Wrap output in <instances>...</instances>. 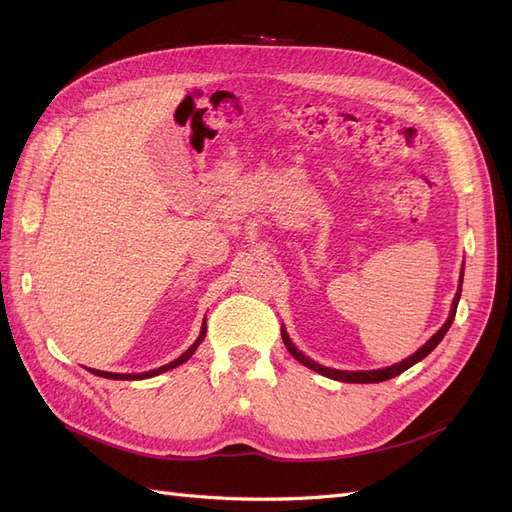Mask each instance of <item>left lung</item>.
<instances>
[{
    "instance_id": "8db88e82",
    "label": "left lung",
    "mask_w": 512,
    "mask_h": 512,
    "mask_svg": "<svg viewBox=\"0 0 512 512\" xmlns=\"http://www.w3.org/2000/svg\"><path fill=\"white\" fill-rule=\"evenodd\" d=\"M461 282H463V271H461V280H459V290H457L455 299H453L451 314H448V318H446V322L440 327V331L433 333V335L427 339V342H425V346L418 348L412 356H408V359H404L401 363H395V365H391V367L371 369V371H342V369H331V367H324V365H320V363H316V361H312V359H307V356H305L301 350L294 348V344L290 342V337H288V333L284 331V327H282V339H284V344H286L288 352L294 356V359H297L299 363H303L305 367L318 371V374L327 376V378H333V380H339V382H356V384H374V382L391 380V378H395V376H399V374H404V371H406L408 367H412L414 363L423 361L425 356L442 342V337L446 335L448 329H451V324H453V320H455L457 303H459V297H461Z\"/></svg>"
}]
</instances>
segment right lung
<instances>
[{
    "instance_id": "add662e5",
    "label": "right lung",
    "mask_w": 512,
    "mask_h": 512,
    "mask_svg": "<svg viewBox=\"0 0 512 512\" xmlns=\"http://www.w3.org/2000/svg\"><path fill=\"white\" fill-rule=\"evenodd\" d=\"M205 333H207V322H203V329H200V335H198V339L196 342L185 350L179 359H175V361H170L168 365H162V367H158V369H151V371H145V374H111V371H98V369H89L91 374H96V376H102V378H111V380H145V378H153V376H158V374H164V371H168V369H175L177 365H181V363H185L190 359V356L196 352V348H198V344L203 342L205 339Z\"/></svg>"
}]
</instances>
